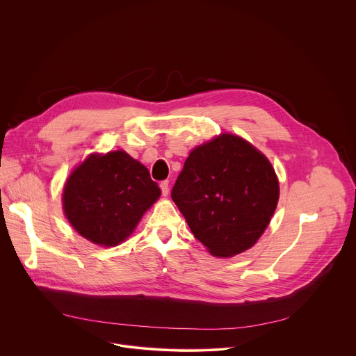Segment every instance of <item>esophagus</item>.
I'll return each mask as SVG.
<instances>
[{
	"mask_svg": "<svg viewBox=\"0 0 356 356\" xmlns=\"http://www.w3.org/2000/svg\"><path fill=\"white\" fill-rule=\"evenodd\" d=\"M161 190H162V194H163V195H168V194H169V180L161 181Z\"/></svg>",
	"mask_w": 356,
	"mask_h": 356,
	"instance_id": "obj_1",
	"label": "esophagus"
}]
</instances>
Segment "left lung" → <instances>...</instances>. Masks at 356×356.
<instances>
[{
	"label": "left lung",
	"mask_w": 356,
	"mask_h": 356,
	"mask_svg": "<svg viewBox=\"0 0 356 356\" xmlns=\"http://www.w3.org/2000/svg\"><path fill=\"white\" fill-rule=\"evenodd\" d=\"M172 200L211 255L229 258L266 229L277 206L279 181L258 149L224 134L191 150Z\"/></svg>",
	"instance_id": "obj_1"
}]
</instances>
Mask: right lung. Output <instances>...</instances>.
<instances>
[{"label":"right lung","instance_id":"1","mask_svg":"<svg viewBox=\"0 0 356 356\" xmlns=\"http://www.w3.org/2000/svg\"><path fill=\"white\" fill-rule=\"evenodd\" d=\"M161 188L149 170L124 150L91 155L67 179L63 210L86 239L115 246L135 229Z\"/></svg>","mask_w":356,"mask_h":356}]
</instances>
